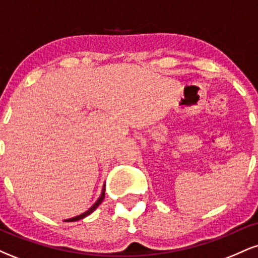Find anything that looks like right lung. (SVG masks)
I'll return each instance as SVG.
<instances>
[{
	"mask_svg": "<svg viewBox=\"0 0 258 258\" xmlns=\"http://www.w3.org/2000/svg\"><path fill=\"white\" fill-rule=\"evenodd\" d=\"M104 197H105V184H104V186H103V190H102V194H100V197L98 198V200L96 201V203L93 204V205H92L90 209L87 210V211L86 212H84V214H81V215H79V216H76V217H73V218H69V220H65V222H75V221H80V220H82V218H85V217H87L88 215H91L92 212L94 211V210L97 209V207H98L100 204H102V201L104 200Z\"/></svg>",
	"mask_w": 258,
	"mask_h": 258,
	"instance_id": "obj_1",
	"label": "right lung"
}]
</instances>
